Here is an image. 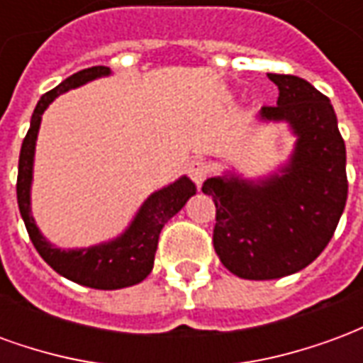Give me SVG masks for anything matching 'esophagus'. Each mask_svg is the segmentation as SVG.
Returning a JSON list of instances; mask_svg holds the SVG:
<instances>
[{"instance_id":"1","label":"esophagus","mask_w":363,"mask_h":363,"mask_svg":"<svg viewBox=\"0 0 363 363\" xmlns=\"http://www.w3.org/2000/svg\"><path fill=\"white\" fill-rule=\"evenodd\" d=\"M186 171H189V177L192 181L196 184H202L212 173V163L206 161V159H192L189 167H186Z\"/></svg>"}]
</instances>
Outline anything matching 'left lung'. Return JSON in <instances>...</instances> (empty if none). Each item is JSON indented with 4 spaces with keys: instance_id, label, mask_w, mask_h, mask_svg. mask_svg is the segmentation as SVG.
<instances>
[{
    "instance_id": "1",
    "label": "left lung",
    "mask_w": 363,
    "mask_h": 363,
    "mask_svg": "<svg viewBox=\"0 0 363 363\" xmlns=\"http://www.w3.org/2000/svg\"><path fill=\"white\" fill-rule=\"evenodd\" d=\"M268 77L280 95L262 116L288 120L299 135L288 173L260 186L221 177L202 186L216 204L213 249L245 280H274L311 264L335 235L348 196L346 145L328 96L296 75Z\"/></svg>"
}]
</instances>
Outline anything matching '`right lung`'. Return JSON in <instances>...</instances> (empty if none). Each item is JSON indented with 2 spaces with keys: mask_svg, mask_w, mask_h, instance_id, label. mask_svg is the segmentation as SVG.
Here are the masks:
<instances>
[{
  "mask_svg": "<svg viewBox=\"0 0 363 363\" xmlns=\"http://www.w3.org/2000/svg\"><path fill=\"white\" fill-rule=\"evenodd\" d=\"M108 72L111 69L104 66L87 67L69 75L66 82H62L58 87L40 96L30 118V128L21 145L19 174H17V202H19L21 218L25 221L28 237L38 255L64 278L95 289L126 288L147 278V274L153 268L161 229L196 192V186L186 177H182L171 186L151 194L126 233L108 245H99L83 251H60L54 249L50 243H46V239H43L30 216V200H28L35 142L43 112L60 93L79 87L95 77L106 75Z\"/></svg>",
  "mask_w": 363,
  "mask_h": 363,
  "instance_id": "obj_1",
  "label": "right lung"
}]
</instances>
